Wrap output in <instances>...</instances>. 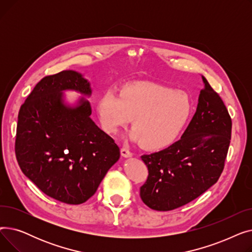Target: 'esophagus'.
Returning a JSON list of instances; mask_svg holds the SVG:
<instances>
[{
	"label": "esophagus",
	"instance_id": "esophagus-1",
	"mask_svg": "<svg viewBox=\"0 0 252 252\" xmlns=\"http://www.w3.org/2000/svg\"><path fill=\"white\" fill-rule=\"evenodd\" d=\"M121 153H122V155L124 156V157H131V155H133V153H131L129 150H128V148H126V147H123L122 149H121Z\"/></svg>",
	"mask_w": 252,
	"mask_h": 252
}]
</instances>
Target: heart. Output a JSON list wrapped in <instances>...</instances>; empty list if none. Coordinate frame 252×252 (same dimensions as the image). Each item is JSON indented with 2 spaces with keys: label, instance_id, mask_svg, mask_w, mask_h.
<instances>
[{
  "label": "heart",
  "instance_id": "heart-1",
  "mask_svg": "<svg viewBox=\"0 0 252 252\" xmlns=\"http://www.w3.org/2000/svg\"><path fill=\"white\" fill-rule=\"evenodd\" d=\"M190 112L191 102L185 93L156 84L128 85L119 91L118 97L107 92L97 103L106 133H117L131 119V140L148 150H159L173 143Z\"/></svg>",
  "mask_w": 252,
  "mask_h": 252
}]
</instances>
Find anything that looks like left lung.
Wrapping results in <instances>:
<instances>
[{
	"instance_id": "8db88e82",
	"label": "left lung",
	"mask_w": 252,
	"mask_h": 252,
	"mask_svg": "<svg viewBox=\"0 0 252 252\" xmlns=\"http://www.w3.org/2000/svg\"><path fill=\"white\" fill-rule=\"evenodd\" d=\"M196 112L181 139L141 158L148 179L140 189L143 202L167 211L191 202L215 185L222 173L232 121L220 95L202 75Z\"/></svg>"
}]
</instances>
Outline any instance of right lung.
<instances>
[{
    "label": "right lung",
    "mask_w": 252,
    "mask_h": 252,
    "mask_svg": "<svg viewBox=\"0 0 252 252\" xmlns=\"http://www.w3.org/2000/svg\"><path fill=\"white\" fill-rule=\"evenodd\" d=\"M64 90L92 95L88 79L74 70L41 79L20 107L15 153L22 173L42 192L81 204L96 193L121 152L90 117V102L82 97L69 105Z\"/></svg>",
    "instance_id": "obj_1"
}]
</instances>
